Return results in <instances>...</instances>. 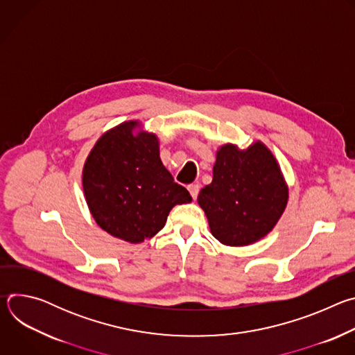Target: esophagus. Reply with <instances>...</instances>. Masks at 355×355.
I'll return each instance as SVG.
<instances>
[{"label":"esophagus","mask_w":355,"mask_h":355,"mask_svg":"<svg viewBox=\"0 0 355 355\" xmlns=\"http://www.w3.org/2000/svg\"><path fill=\"white\" fill-rule=\"evenodd\" d=\"M188 191H189L191 196H192L193 199H196V196H198V193H199V185H198V184H191V185H188Z\"/></svg>","instance_id":"34e87169"}]
</instances>
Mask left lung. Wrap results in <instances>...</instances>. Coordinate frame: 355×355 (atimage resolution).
<instances>
[{
  "mask_svg": "<svg viewBox=\"0 0 355 355\" xmlns=\"http://www.w3.org/2000/svg\"><path fill=\"white\" fill-rule=\"evenodd\" d=\"M286 202L288 187L278 162L261 141L245 150L223 144L212 182L198 195L214 237L226 245H247L267 236Z\"/></svg>",
  "mask_w": 355,
  "mask_h": 355,
  "instance_id": "8db88e82",
  "label": "left lung"
}]
</instances>
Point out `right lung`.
I'll list each match as a JSON object with an SVG mask.
<instances>
[{"mask_svg":"<svg viewBox=\"0 0 355 355\" xmlns=\"http://www.w3.org/2000/svg\"><path fill=\"white\" fill-rule=\"evenodd\" d=\"M123 122L98 139L83 168V188L98 226L114 237L141 243L159 233L175 205L192 200L160 160L155 133Z\"/></svg>","mask_w":355,"mask_h":355,"instance_id":"add662e5","label":"right lung"}]
</instances>
